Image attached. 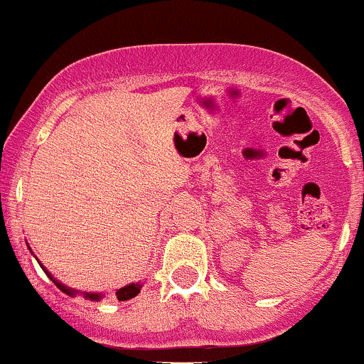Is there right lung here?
I'll list each match as a JSON object with an SVG mask.
<instances>
[{"label": "right lung", "mask_w": 364, "mask_h": 364, "mask_svg": "<svg viewBox=\"0 0 364 364\" xmlns=\"http://www.w3.org/2000/svg\"><path fill=\"white\" fill-rule=\"evenodd\" d=\"M44 269V267H43ZM44 272H46V275H48L49 279H51V281L56 284L58 287H60V289L63 291V292H66V294H70V296H73L75 294V291H72L70 289V287H66V286H63L61 282H58V281H54L53 279V275L48 272V270L44 269ZM140 284H129V286H124V287H121V289H118L116 291V298H118V301H127V299H132V298H135L136 294H139L140 292ZM85 298H89V299H92V301H97V299H101L102 296L101 294H92V292H85Z\"/></svg>", "instance_id": "add662e5"}]
</instances>
